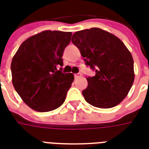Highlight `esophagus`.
<instances>
[{
  "mask_svg": "<svg viewBox=\"0 0 149 149\" xmlns=\"http://www.w3.org/2000/svg\"><path fill=\"white\" fill-rule=\"evenodd\" d=\"M74 77L77 79V78H79L80 77H81V74L80 73H76V74H74Z\"/></svg>",
  "mask_w": 149,
  "mask_h": 149,
  "instance_id": "obj_1",
  "label": "esophagus"
}]
</instances>
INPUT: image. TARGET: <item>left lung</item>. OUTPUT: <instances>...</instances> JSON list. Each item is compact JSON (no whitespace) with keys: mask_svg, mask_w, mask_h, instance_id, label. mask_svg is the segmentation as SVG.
<instances>
[{"mask_svg":"<svg viewBox=\"0 0 149 149\" xmlns=\"http://www.w3.org/2000/svg\"><path fill=\"white\" fill-rule=\"evenodd\" d=\"M72 43L79 48L86 65L95 69L87 77L84 100L93 107L111 108L125 99L134 81L133 59L125 44L113 34L98 27L73 34Z\"/></svg>","mask_w":149,"mask_h":149,"instance_id":"left-lung-1","label":"left lung"}]
</instances>
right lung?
I'll return each mask as SVG.
<instances>
[{"instance_id":"obj_1","label":"right lung","mask_w":149,"mask_h":149,"mask_svg":"<svg viewBox=\"0 0 149 149\" xmlns=\"http://www.w3.org/2000/svg\"><path fill=\"white\" fill-rule=\"evenodd\" d=\"M71 32L44 31L24 41L13 56L11 70L14 88L29 107L48 112L63 104L74 80L72 73H63L64 49Z\"/></svg>"}]
</instances>
